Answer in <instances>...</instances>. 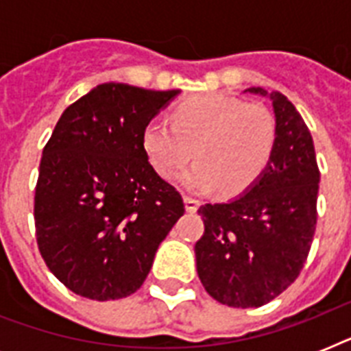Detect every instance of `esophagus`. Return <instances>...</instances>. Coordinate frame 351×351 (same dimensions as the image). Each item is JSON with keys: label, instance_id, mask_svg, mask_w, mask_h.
<instances>
[{"label": "esophagus", "instance_id": "34e87169", "mask_svg": "<svg viewBox=\"0 0 351 351\" xmlns=\"http://www.w3.org/2000/svg\"><path fill=\"white\" fill-rule=\"evenodd\" d=\"M184 204H186V209L189 213H195L198 209V206H200V202H198L197 198L193 197H184Z\"/></svg>", "mask_w": 351, "mask_h": 351}]
</instances>
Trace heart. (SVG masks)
<instances>
[{
  "instance_id": "1",
  "label": "heart",
  "mask_w": 351,
  "mask_h": 351,
  "mask_svg": "<svg viewBox=\"0 0 351 351\" xmlns=\"http://www.w3.org/2000/svg\"><path fill=\"white\" fill-rule=\"evenodd\" d=\"M143 149L164 178H173L191 160L182 184L206 193L219 186L224 195L245 191L271 160L277 142L275 117L258 101L202 95L182 101L173 123L154 118L143 129Z\"/></svg>"
}]
</instances>
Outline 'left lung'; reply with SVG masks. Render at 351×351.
<instances>
[{"label":"left lung","mask_w":351,"mask_h":351,"mask_svg":"<svg viewBox=\"0 0 351 351\" xmlns=\"http://www.w3.org/2000/svg\"><path fill=\"white\" fill-rule=\"evenodd\" d=\"M277 123L271 160L244 195L200 206L204 234L195 244L200 282L231 308H258L295 282L317 226L319 165L313 140L291 101L262 87Z\"/></svg>","instance_id":"left-lung-1"}]
</instances>
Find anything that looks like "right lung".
<instances>
[{
    "label": "right lung",
    "instance_id": "add662e5",
    "mask_svg": "<svg viewBox=\"0 0 351 351\" xmlns=\"http://www.w3.org/2000/svg\"><path fill=\"white\" fill-rule=\"evenodd\" d=\"M178 93L98 85L63 111L43 147L36 240L47 267L80 297L134 293L186 211L142 142L145 125Z\"/></svg>",
    "mask_w": 351,
    "mask_h": 351
}]
</instances>
